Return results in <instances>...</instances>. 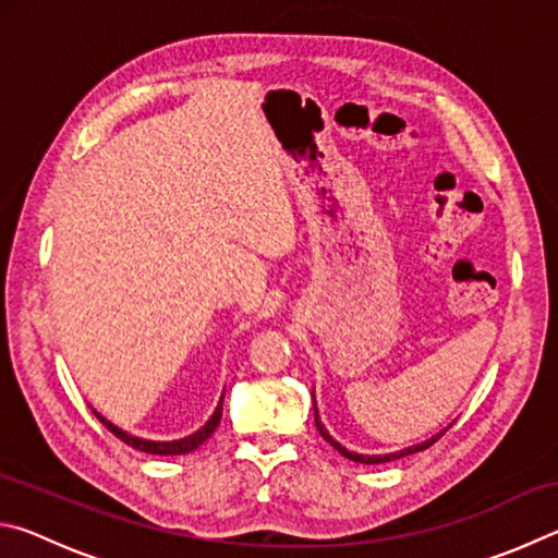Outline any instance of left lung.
<instances>
[{"instance_id":"obj_1","label":"left lung","mask_w":558,"mask_h":558,"mask_svg":"<svg viewBox=\"0 0 558 558\" xmlns=\"http://www.w3.org/2000/svg\"><path fill=\"white\" fill-rule=\"evenodd\" d=\"M313 409H315V426H317V430H319V436H323L329 446H332L339 456H344L347 460H354V462H364V465H379V462H391V460H399V458H405V456H413V452H421V450H426V448H430L433 442H436L442 433H446L450 426L446 428V430H440V433H436V436L433 438H428V440H423V442H418V446H411V448H403V450H399V452H386V456H362V452H354V450H347L342 442H337L332 436H329L327 433V428L323 426V421H319V415H317V403H315V391H313Z\"/></svg>"}]
</instances>
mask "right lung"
Masks as SVG:
<instances>
[{
  "label": "right lung",
  "mask_w": 558,
  "mask_h": 558,
  "mask_svg": "<svg viewBox=\"0 0 558 558\" xmlns=\"http://www.w3.org/2000/svg\"><path fill=\"white\" fill-rule=\"evenodd\" d=\"M221 411H223V396H221L219 405H216V411H214L211 418L206 421L199 430L192 433V436L179 438V440H147V438L130 436V433H125L122 428L112 426L108 418H102V415L96 409H93V413L98 415V421L112 433V436L120 438L122 442H128V446H132V448L140 450V452H149V456H184V452L196 450L206 438H211V433L216 430V426H219V421H221Z\"/></svg>",
  "instance_id": "1"
}]
</instances>
